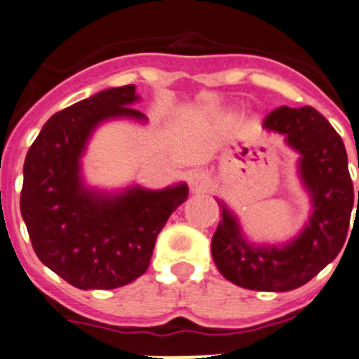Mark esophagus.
Segmentation results:
<instances>
[{
  "mask_svg": "<svg viewBox=\"0 0 359 359\" xmlns=\"http://www.w3.org/2000/svg\"><path fill=\"white\" fill-rule=\"evenodd\" d=\"M187 182H189V187L193 193H205L210 187V177L205 172H201V170H196V172L189 173Z\"/></svg>",
  "mask_w": 359,
  "mask_h": 359,
  "instance_id": "obj_1",
  "label": "esophagus"
}]
</instances>
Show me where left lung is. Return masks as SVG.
<instances>
[{"mask_svg": "<svg viewBox=\"0 0 359 359\" xmlns=\"http://www.w3.org/2000/svg\"><path fill=\"white\" fill-rule=\"evenodd\" d=\"M263 128L283 135L298 154L297 177L311 203L309 219L286 242L257 243L245 235L235 210L217 198L222 217L212 236V257L229 283L279 293L304 286L335 259L349 229L354 189L342 138L318 110L280 107Z\"/></svg>", "mask_w": 359, "mask_h": 359, "instance_id": "8db88e82", "label": "left lung"}]
</instances>
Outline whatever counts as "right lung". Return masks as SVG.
I'll list each match as a JSON object with an SVG mask.
<instances>
[{
    "mask_svg": "<svg viewBox=\"0 0 359 359\" xmlns=\"http://www.w3.org/2000/svg\"><path fill=\"white\" fill-rule=\"evenodd\" d=\"M135 86L109 87L43 124L24 161L20 214L38 259L79 290H114L133 283L151 263L156 238L189 187L130 184L91 186L83 156L100 126L112 121L147 124L133 109Z\"/></svg>",
    "mask_w": 359,
    "mask_h": 359,
    "instance_id": "right-lung-1",
    "label": "right lung"
}]
</instances>
